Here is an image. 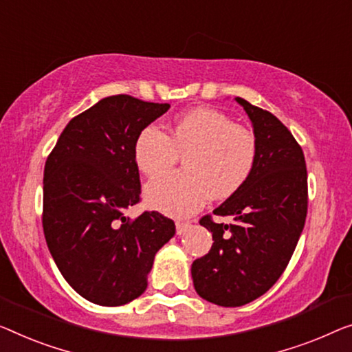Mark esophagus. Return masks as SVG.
<instances>
[{"label":"esophagus","instance_id":"esophagus-1","mask_svg":"<svg viewBox=\"0 0 352 352\" xmlns=\"http://www.w3.org/2000/svg\"><path fill=\"white\" fill-rule=\"evenodd\" d=\"M191 228V224L190 223H182V221H177L175 223V229H177V234L178 235H182V234H185L188 229Z\"/></svg>","mask_w":352,"mask_h":352}]
</instances>
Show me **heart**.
Instances as JSON below:
<instances>
[{
  "instance_id": "b5f03b06",
  "label": "heart",
  "mask_w": 352,
  "mask_h": 352,
  "mask_svg": "<svg viewBox=\"0 0 352 352\" xmlns=\"http://www.w3.org/2000/svg\"><path fill=\"white\" fill-rule=\"evenodd\" d=\"M183 158V172L155 178L145 186L150 208L183 218L213 199L237 192L253 174L258 142L253 133L213 109H196L170 124L169 133L150 124L138 134L133 156L146 177L164 174Z\"/></svg>"
}]
</instances>
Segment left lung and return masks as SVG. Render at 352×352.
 Segmentation results:
<instances>
[{"instance_id": "obj_1", "label": "left lung", "mask_w": 352, "mask_h": 352, "mask_svg": "<svg viewBox=\"0 0 352 352\" xmlns=\"http://www.w3.org/2000/svg\"><path fill=\"white\" fill-rule=\"evenodd\" d=\"M248 113L258 142V160L250 180L213 210L232 223L201 226L213 245L192 262L194 289L219 307H242L275 285L289 264L305 226L308 207L307 164L291 131L267 110L235 98Z\"/></svg>"}]
</instances>
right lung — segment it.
<instances>
[{
	"instance_id": "right-lung-1",
	"label": "right lung",
	"mask_w": 352,
	"mask_h": 352,
	"mask_svg": "<svg viewBox=\"0 0 352 352\" xmlns=\"http://www.w3.org/2000/svg\"><path fill=\"white\" fill-rule=\"evenodd\" d=\"M169 107L128 94L104 98L67 123L45 161L47 246L72 289L96 305L144 294L155 254L175 234L158 212L124 217L140 199L134 140Z\"/></svg>"
}]
</instances>
